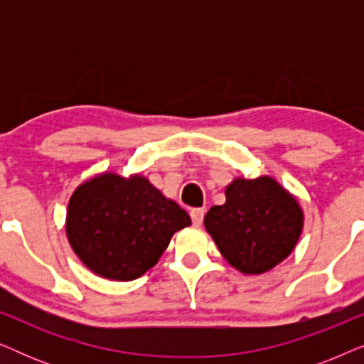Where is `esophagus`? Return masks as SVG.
<instances>
[{
  "label": "esophagus",
  "instance_id": "1",
  "mask_svg": "<svg viewBox=\"0 0 364 364\" xmlns=\"http://www.w3.org/2000/svg\"><path fill=\"white\" fill-rule=\"evenodd\" d=\"M203 215H205V210H203V208H193V210L191 212V218H192L193 225L200 227L203 222Z\"/></svg>",
  "mask_w": 364,
  "mask_h": 364
}]
</instances>
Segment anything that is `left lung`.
Masks as SVG:
<instances>
[{
  "label": "left lung",
  "mask_w": 364,
  "mask_h": 364,
  "mask_svg": "<svg viewBox=\"0 0 364 364\" xmlns=\"http://www.w3.org/2000/svg\"><path fill=\"white\" fill-rule=\"evenodd\" d=\"M203 223L223 258L245 275H260L285 260L303 230V210L275 178L238 177Z\"/></svg>",
  "instance_id": "obj_1"
}]
</instances>
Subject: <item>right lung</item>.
<instances>
[{
	"mask_svg": "<svg viewBox=\"0 0 364 364\" xmlns=\"http://www.w3.org/2000/svg\"><path fill=\"white\" fill-rule=\"evenodd\" d=\"M188 213L146 177L104 172L69 198L66 235L84 265L107 280L131 282L159 262Z\"/></svg>",
	"mask_w": 364,
	"mask_h": 364,
	"instance_id": "obj_1",
	"label": "right lung"
}]
</instances>
